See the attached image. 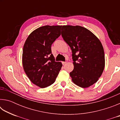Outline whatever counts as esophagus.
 Here are the masks:
<instances>
[{
    "mask_svg": "<svg viewBox=\"0 0 120 120\" xmlns=\"http://www.w3.org/2000/svg\"><path fill=\"white\" fill-rule=\"evenodd\" d=\"M67 63V62H62V64L63 65H64Z\"/></svg>",
    "mask_w": 120,
    "mask_h": 120,
    "instance_id": "obj_1",
    "label": "esophagus"
}]
</instances>
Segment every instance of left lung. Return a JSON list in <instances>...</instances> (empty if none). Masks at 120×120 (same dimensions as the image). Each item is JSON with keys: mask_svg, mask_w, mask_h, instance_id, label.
Returning <instances> with one entry per match:
<instances>
[{"mask_svg": "<svg viewBox=\"0 0 120 120\" xmlns=\"http://www.w3.org/2000/svg\"><path fill=\"white\" fill-rule=\"evenodd\" d=\"M61 35L72 51L74 68L70 72L72 82L87 88L97 82L105 67L104 49L99 39L80 26L64 25Z\"/></svg>", "mask_w": 120, "mask_h": 120, "instance_id": "8db88e82", "label": "left lung"}]
</instances>
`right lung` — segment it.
<instances>
[{
  "label": "right lung",
  "instance_id": "right-lung-1",
  "mask_svg": "<svg viewBox=\"0 0 120 120\" xmlns=\"http://www.w3.org/2000/svg\"><path fill=\"white\" fill-rule=\"evenodd\" d=\"M62 26H42L30 34L24 45L22 63L30 80L41 88L55 82L62 64L55 61L51 45L61 35Z\"/></svg>",
  "mask_w": 120,
  "mask_h": 120
}]
</instances>
